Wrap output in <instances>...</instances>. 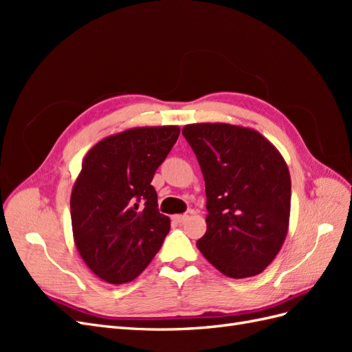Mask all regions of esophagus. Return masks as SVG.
<instances>
[{"mask_svg":"<svg viewBox=\"0 0 352 352\" xmlns=\"http://www.w3.org/2000/svg\"><path fill=\"white\" fill-rule=\"evenodd\" d=\"M188 217H189L188 214H176L172 219H173V221H176V223H179V225H180V223H185L188 220Z\"/></svg>","mask_w":352,"mask_h":352,"instance_id":"1","label":"esophagus"}]
</instances>
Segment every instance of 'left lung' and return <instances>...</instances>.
<instances>
[{
  "instance_id": "8db88e82",
  "label": "left lung",
  "mask_w": 352,
  "mask_h": 352,
  "mask_svg": "<svg viewBox=\"0 0 352 352\" xmlns=\"http://www.w3.org/2000/svg\"><path fill=\"white\" fill-rule=\"evenodd\" d=\"M182 133L206 180L207 232L198 250L228 278L260 274L289 228L291 176L282 154L243 126L194 123Z\"/></svg>"
}]
</instances>
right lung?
<instances>
[{"mask_svg":"<svg viewBox=\"0 0 352 352\" xmlns=\"http://www.w3.org/2000/svg\"><path fill=\"white\" fill-rule=\"evenodd\" d=\"M179 133V126L133 127L85 155L70 197L73 239L104 282L133 280L162 248L170 219L158 211L151 180Z\"/></svg>","mask_w":352,"mask_h":352,"instance_id":"right-lung-1","label":"right lung"}]
</instances>
